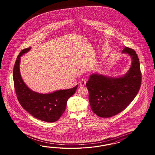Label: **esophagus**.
<instances>
[{"instance_id": "esophagus-1", "label": "esophagus", "mask_w": 155, "mask_h": 155, "mask_svg": "<svg viewBox=\"0 0 155 155\" xmlns=\"http://www.w3.org/2000/svg\"><path fill=\"white\" fill-rule=\"evenodd\" d=\"M86 83V80L85 79H82L80 82V85L81 86H84Z\"/></svg>"}]
</instances>
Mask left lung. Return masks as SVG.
Segmentation results:
<instances>
[{
    "label": "left lung",
    "instance_id": "left-lung-1",
    "mask_svg": "<svg viewBox=\"0 0 155 155\" xmlns=\"http://www.w3.org/2000/svg\"><path fill=\"white\" fill-rule=\"evenodd\" d=\"M123 53L132 59L130 69L122 77L111 78L94 74L86 83L91 110L101 117H112L127 108L140 90L141 73L136 52L126 47Z\"/></svg>",
    "mask_w": 155,
    "mask_h": 155
}]
</instances>
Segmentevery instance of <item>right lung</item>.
Wrapping results in <instances>:
<instances>
[{
	"mask_svg": "<svg viewBox=\"0 0 155 155\" xmlns=\"http://www.w3.org/2000/svg\"><path fill=\"white\" fill-rule=\"evenodd\" d=\"M30 49L31 47L23 49L15 62L13 71L15 93L22 107L33 117L44 122H56L64 113L67 101L75 93L78 84L71 89L50 94H39L29 89L21 78L19 64L21 56Z\"/></svg>",
	"mask_w": 155,
	"mask_h": 155,
	"instance_id": "1",
	"label": "right lung"
}]
</instances>
